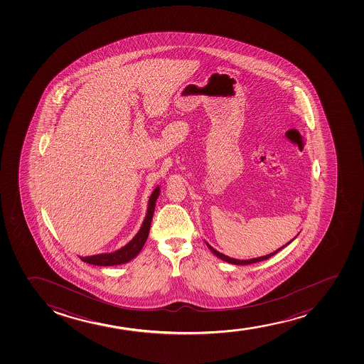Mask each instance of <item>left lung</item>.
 <instances>
[{"mask_svg":"<svg viewBox=\"0 0 364 364\" xmlns=\"http://www.w3.org/2000/svg\"><path fill=\"white\" fill-rule=\"evenodd\" d=\"M295 238H296V237H295ZM293 240H290V242H287V244H285V245H283V247H279V249H277L276 251H273V252H271L269 255L261 256V257H255V259H232V257H230V256L223 255V254H221V252H218V250H215V249H213V247H211V245H210L209 242H206V245H208V247H209L210 250H211V252H213V254H215V255L218 256V259H221L222 261H226V262H228V264H240V266H242H242H244V264H256V262H259V261H264V259H269V257H272V256L276 255L277 252H278V251L282 250L283 247H287V245H289V244L293 242Z\"/></svg>","mask_w":364,"mask_h":364,"instance_id":"1","label":"left lung"}]
</instances>
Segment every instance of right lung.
Listing matches in <instances>:
<instances>
[{"mask_svg":"<svg viewBox=\"0 0 364 364\" xmlns=\"http://www.w3.org/2000/svg\"><path fill=\"white\" fill-rule=\"evenodd\" d=\"M160 187L151 193L149 201H148V209H146V218L143 221L142 226L138 230V233L134 235L131 242H127L125 247H122L119 250L110 252V254H98V255L87 256V257H80L84 262L90 264H96V266H115V264H122L129 262L134 259L136 256L142 250L143 245L146 242L149 230H151V220H153V213L155 210V203L159 197Z\"/></svg>","mask_w":364,"mask_h":364,"instance_id":"1","label":"right lung"}]
</instances>
